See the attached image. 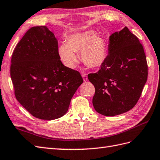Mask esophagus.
Segmentation results:
<instances>
[{"label": "esophagus", "instance_id": "esophagus-1", "mask_svg": "<svg viewBox=\"0 0 160 160\" xmlns=\"http://www.w3.org/2000/svg\"><path fill=\"white\" fill-rule=\"evenodd\" d=\"M82 78H83V80H84V82H86V81H87V80H88V77H87V75L84 74V73H82Z\"/></svg>", "mask_w": 160, "mask_h": 160}]
</instances>
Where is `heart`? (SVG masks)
Masks as SVG:
<instances>
[{"mask_svg":"<svg viewBox=\"0 0 160 160\" xmlns=\"http://www.w3.org/2000/svg\"><path fill=\"white\" fill-rule=\"evenodd\" d=\"M61 62L69 69H74L78 61L76 52H80L82 62L91 68H98L107 58L108 49L103 36L97 35L95 31L76 32L67 38V44L62 43L58 48Z\"/></svg>","mask_w":160,"mask_h":160,"instance_id":"b5f03b06","label":"heart"}]
</instances>
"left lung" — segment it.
I'll return each instance as SVG.
<instances>
[{
	"instance_id": "left-lung-1",
	"label": "left lung",
	"mask_w": 160,
	"mask_h": 160,
	"mask_svg": "<svg viewBox=\"0 0 160 160\" xmlns=\"http://www.w3.org/2000/svg\"><path fill=\"white\" fill-rule=\"evenodd\" d=\"M142 44L127 27L109 36V55L99 72L88 75L95 88L92 104L105 116L132 109L141 97L148 76Z\"/></svg>"
}]
</instances>
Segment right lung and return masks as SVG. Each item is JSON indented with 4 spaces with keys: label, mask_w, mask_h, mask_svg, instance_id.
<instances>
[{
    "label": "right lung",
    "mask_w": 160,
    "mask_h": 160,
    "mask_svg": "<svg viewBox=\"0 0 160 160\" xmlns=\"http://www.w3.org/2000/svg\"><path fill=\"white\" fill-rule=\"evenodd\" d=\"M58 42L46 26L30 28L11 57V78L16 99L32 116L52 120L67 113L82 84L80 73L63 65Z\"/></svg>",
    "instance_id": "right-lung-1"
}]
</instances>
